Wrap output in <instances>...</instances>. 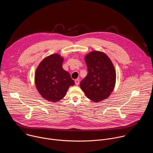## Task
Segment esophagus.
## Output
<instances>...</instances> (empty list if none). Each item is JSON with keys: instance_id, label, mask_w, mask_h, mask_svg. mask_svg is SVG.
Instances as JSON below:
<instances>
[{"instance_id": "1", "label": "esophagus", "mask_w": 153, "mask_h": 153, "mask_svg": "<svg viewBox=\"0 0 153 153\" xmlns=\"http://www.w3.org/2000/svg\"><path fill=\"white\" fill-rule=\"evenodd\" d=\"M79 82H80L79 79H77L75 80V84H76V85H79Z\"/></svg>"}]
</instances>
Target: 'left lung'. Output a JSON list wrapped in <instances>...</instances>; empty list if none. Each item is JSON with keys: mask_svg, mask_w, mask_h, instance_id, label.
Returning <instances> with one entry per match:
<instances>
[{"mask_svg": "<svg viewBox=\"0 0 153 153\" xmlns=\"http://www.w3.org/2000/svg\"><path fill=\"white\" fill-rule=\"evenodd\" d=\"M85 60L88 74L80 82L81 89L93 102L108 98L114 90L116 79L110 59L102 52L94 51L87 54Z\"/></svg>", "mask_w": 153, "mask_h": 153, "instance_id": "obj_1", "label": "left lung"}]
</instances>
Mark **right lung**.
<instances>
[{"mask_svg": "<svg viewBox=\"0 0 153 153\" xmlns=\"http://www.w3.org/2000/svg\"><path fill=\"white\" fill-rule=\"evenodd\" d=\"M63 58L58 54L50 55L39 65L35 84L42 97L53 102L63 98L70 86L74 85L70 73L62 68Z\"/></svg>", "mask_w": 153, "mask_h": 153, "instance_id": "add662e5", "label": "right lung"}]
</instances>
